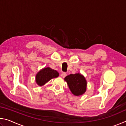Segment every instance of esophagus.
Wrapping results in <instances>:
<instances>
[{"label":"esophagus","instance_id":"esophagus-1","mask_svg":"<svg viewBox=\"0 0 126 126\" xmlns=\"http://www.w3.org/2000/svg\"><path fill=\"white\" fill-rule=\"evenodd\" d=\"M61 76L62 77L64 78H65L66 76H67V73H65V72H63V73H62L61 74Z\"/></svg>","mask_w":126,"mask_h":126}]
</instances>
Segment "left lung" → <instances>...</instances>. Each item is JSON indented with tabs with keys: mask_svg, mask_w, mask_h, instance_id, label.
<instances>
[{
	"mask_svg": "<svg viewBox=\"0 0 126 126\" xmlns=\"http://www.w3.org/2000/svg\"><path fill=\"white\" fill-rule=\"evenodd\" d=\"M64 80L67 84L72 94L74 95L79 96L86 92L87 82L84 76L79 73L71 74L66 76Z\"/></svg>",
	"mask_w": 126,
	"mask_h": 126,
	"instance_id": "obj_1",
	"label": "left lung"
}]
</instances>
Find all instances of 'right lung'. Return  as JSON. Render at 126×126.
I'll return each mask as SVG.
<instances>
[{
	"mask_svg": "<svg viewBox=\"0 0 126 126\" xmlns=\"http://www.w3.org/2000/svg\"><path fill=\"white\" fill-rule=\"evenodd\" d=\"M59 76V73L50 67L44 68L40 69L35 76V82L39 86H42L53 78Z\"/></svg>",
	"mask_w": 126,
	"mask_h": 126,
	"instance_id": "add662e5",
	"label": "right lung"
}]
</instances>
